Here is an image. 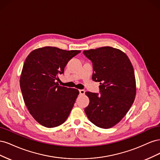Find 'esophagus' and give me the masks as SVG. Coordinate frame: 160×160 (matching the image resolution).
Segmentation results:
<instances>
[{
    "instance_id": "esophagus-1",
    "label": "esophagus",
    "mask_w": 160,
    "mask_h": 160,
    "mask_svg": "<svg viewBox=\"0 0 160 160\" xmlns=\"http://www.w3.org/2000/svg\"><path fill=\"white\" fill-rule=\"evenodd\" d=\"M79 93H80V95H85V91L83 90V89H80V90H79Z\"/></svg>"
}]
</instances>
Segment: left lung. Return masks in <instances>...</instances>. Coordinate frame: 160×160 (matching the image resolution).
Returning a JSON list of instances; mask_svg holds the SVG:
<instances>
[{
	"label": "left lung",
	"instance_id": "1",
	"mask_svg": "<svg viewBox=\"0 0 160 160\" xmlns=\"http://www.w3.org/2000/svg\"><path fill=\"white\" fill-rule=\"evenodd\" d=\"M93 63L92 79L99 82V93L86 92L85 112L96 126L108 129L119 123L133 103L136 88L133 67L123 52L111 47L83 52Z\"/></svg>",
	"mask_w": 160,
	"mask_h": 160
}]
</instances>
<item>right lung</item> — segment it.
I'll use <instances>...</instances> for the list:
<instances>
[{
  "instance_id": "1",
  "label": "right lung",
  "mask_w": 160,
  "mask_h": 160,
  "mask_svg": "<svg viewBox=\"0 0 160 160\" xmlns=\"http://www.w3.org/2000/svg\"><path fill=\"white\" fill-rule=\"evenodd\" d=\"M80 51L45 47L32 51L23 65L20 86L28 110L37 122L55 128L67 120L79 91L59 86L58 75Z\"/></svg>"
}]
</instances>
